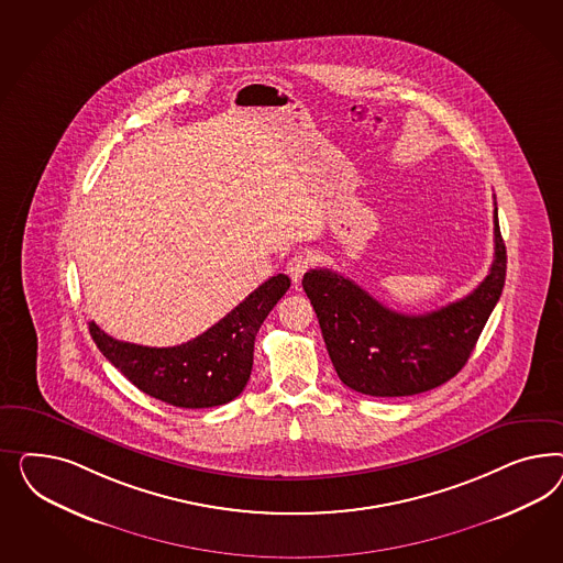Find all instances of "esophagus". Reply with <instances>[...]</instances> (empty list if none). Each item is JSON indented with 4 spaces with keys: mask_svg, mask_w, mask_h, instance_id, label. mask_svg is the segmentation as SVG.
<instances>
[{
    "mask_svg": "<svg viewBox=\"0 0 563 563\" xmlns=\"http://www.w3.org/2000/svg\"><path fill=\"white\" fill-rule=\"evenodd\" d=\"M313 264V257L309 254H295L290 257L289 264H287V273H289L292 283H299L303 278V274L311 268Z\"/></svg>",
    "mask_w": 563,
    "mask_h": 563,
    "instance_id": "1",
    "label": "esophagus"
}]
</instances>
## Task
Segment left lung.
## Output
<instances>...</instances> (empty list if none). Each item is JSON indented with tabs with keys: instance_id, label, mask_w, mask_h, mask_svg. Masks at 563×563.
Listing matches in <instances>:
<instances>
[{
	"instance_id": "1",
	"label": "left lung",
	"mask_w": 563,
	"mask_h": 563,
	"mask_svg": "<svg viewBox=\"0 0 563 563\" xmlns=\"http://www.w3.org/2000/svg\"><path fill=\"white\" fill-rule=\"evenodd\" d=\"M494 264L471 295L423 316L398 313L328 268L303 274L332 365L355 393L412 396L452 379L471 357L506 283V245L494 217Z\"/></svg>"
}]
</instances>
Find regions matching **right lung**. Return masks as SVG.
<instances>
[{
	"label": "right lung",
	"mask_w": 563,
	"mask_h": 563,
	"mask_svg": "<svg viewBox=\"0 0 563 563\" xmlns=\"http://www.w3.org/2000/svg\"><path fill=\"white\" fill-rule=\"evenodd\" d=\"M289 287V276L276 274L205 334L167 349L115 341L95 322L88 330L102 355L137 390L179 409L219 407L243 393L257 330Z\"/></svg>",
	"instance_id": "add662e5"
}]
</instances>
